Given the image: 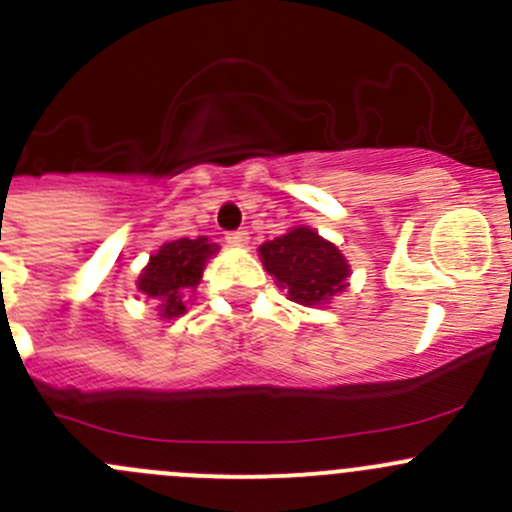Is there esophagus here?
<instances>
[{
  "label": "esophagus",
  "mask_w": 512,
  "mask_h": 512,
  "mask_svg": "<svg viewBox=\"0 0 512 512\" xmlns=\"http://www.w3.org/2000/svg\"><path fill=\"white\" fill-rule=\"evenodd\" d=\"M227 242H230L232 247H247V242H250V232L247 230L227 232Z\"/></svg>",
  "instance_id": "obj_1"
}]
</instances>
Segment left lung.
<instances>
[{"label": "left lung", "instance_id": "left-lung-1", "mask_svg": "<svg viewBox=\"0 0 512 512\" xmlns=\"http://www.w3.org/2000/svg\"><path fill=\"white\" fill-rule=\"evenodd\" d=\"M257 252L277 287L304 307H327L349 287V260L309 225L289 227L285 235L262 242Z\"/></svg>", "mask_w": 512, "mask_h": 512}]
</instances>
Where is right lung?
Here are the masks:
<instances>
[{
    "label": "right lung",
    "instance_id": "1",
    "mask_svg": "<svg viewBox=\"0 0 512 512\" xmlns=\"http://www.w3.org/2000/svg\"><path fill=\"white\" fill-rule=\"evenodd\" d=\"M220 247L208 237H180L160 245L138 275V292L158 299V317L175 319L188 312V302L203 280V270Z\"/></svg>",
    "mask_w": 512,
    "mask_h": 512
}]
</instances>
